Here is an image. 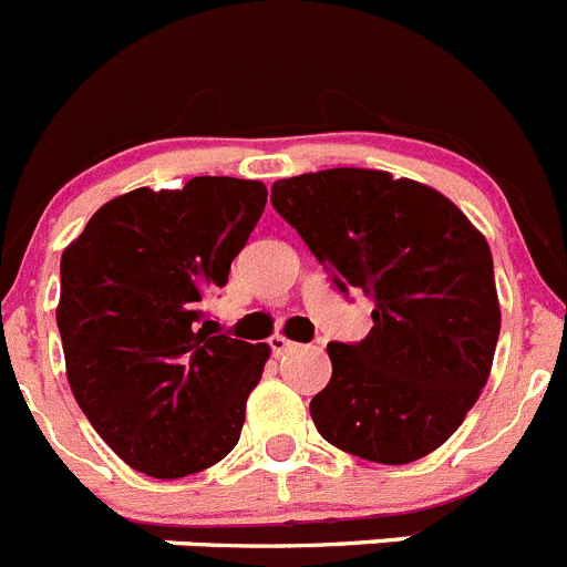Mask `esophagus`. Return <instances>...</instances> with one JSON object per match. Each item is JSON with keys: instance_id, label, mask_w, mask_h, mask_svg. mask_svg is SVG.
<instances>
[{"instance_id": "esophagus-1", "label": "esophagus", "mask_w": 567, "mask_h": 567, "mask_svg": "<svg viewBox=\"0 0 567 567\" xmlns=\"http://www.w3.org/2000/svg\"><path fill=\"white\" fill-rule=\"evenodd\" d=\"M269 349H272L275 358H280V354L292 352L295 343H292V340H289V338H284V334H275V338L269 340Z\"/></svg>"}]
</instances>
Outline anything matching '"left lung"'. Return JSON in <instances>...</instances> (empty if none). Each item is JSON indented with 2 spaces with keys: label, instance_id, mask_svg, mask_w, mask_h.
Segmentation results:
<instances>
[{
  "label": "left lung",
  "instance_id": "8db88e82",
  "mask_svg": "<svg viewBox=\"0 0 567 567\" xmlns=\"http://www.w3.org/2000/svg\"><path fill=\"white\" fill-rule=\"evenodd\" d=\"M272 207L338 292L374 300L372 332L327 346L332 380L309 403L320 437L383 465L440 449L477 403L497 349L483 235L437 189L380 169L284 178Z\"/></svg>",
  "mask_w": 567,
  "mask_h": 567
}]
</instances>
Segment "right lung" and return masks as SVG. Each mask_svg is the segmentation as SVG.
Here are the masks:
<instances>
[{
  "label": "right lung",
  "instance_id": "right-lung-1",
  "mask_svg": "<svg viewBox=\"0 0 567 567\" xmlns=\"http://www.w3.org/2000/svg\"><path fill=\"white\" fill-rule=\"evenodd\" d=\"M267 207V187L198 175L104 204L62 255L56 323L68 380L99 437L155 480L235 449L269 358L204 320Z\"/></svg>",
  "mask_w": 567,
  "mask_h": 567
}]
</instances>
